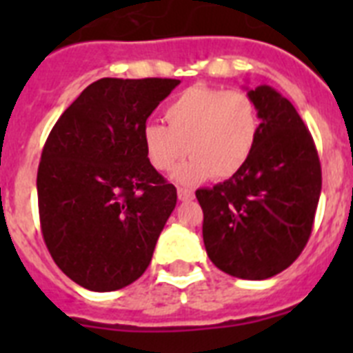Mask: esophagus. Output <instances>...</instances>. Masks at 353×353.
Listing matches in <instances>:
<instances>
[{"instance_id":"1","label":"esophagus","mask_w":353,"mask_h":353,"mask_svg":"<svg viewBox=\"0 0 353 353\" xmlns=\"http://www.w3.org/2000/svg\"><path fill=\"white\" fill-rule=\"evenodd\" d=\"M179 199L180 201H191L194 199V192L189 191V189H183V187H179Z\"/></svg>"}]
</instances>
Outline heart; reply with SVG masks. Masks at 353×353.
I'll use <instances>...</instances> for the list:
<instances>
[{"label":"heart","instance_id":"1","mask_svg":"<svg viewBox=\"0 0 353 353\" xmlns=\"http://www.w3.org/2000/svg\"><path fill=\"white\" fill-rule=\"evenodd\" d=\"M166 125L146 123L141 143L150 166L170 171L187 154L192 157L173 176L192 185L208 176L232 179L248 164L260 132L258 108L240 90L207 84L189 86L164 109Z\"/></svg>","mask_w":353,"mask_h":353}]
</instances>
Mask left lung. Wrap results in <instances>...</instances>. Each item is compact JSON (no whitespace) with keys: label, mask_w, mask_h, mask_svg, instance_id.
I'll list each match as a JSON object with an SVG mask.
<instances>
[{"label":"left lung","mask_w":353,"mask_h":353,"mask_svg":"<svg viewBox=\"0 0 353 353\" xmlns=\"http://www.w3.org/2000/svg\"><path fill=\"white\" fill-rule=\"evenodd\" d=\"M248 90L260 132L248 164L212 189H198L203 242L212 263L260 281L288 269L307 244L322 191L310 130L288 99L261 84Z\"/></svg>","instance_id":"left-lung-1"}]
</instances>
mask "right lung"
Listing matches in <instances>:
<instances>
[{
  "label": "right lung",
  "mask_w": 353,
  "mask_h": 353,
  "mask_svg": "<svg viewBox=\"0 0 353 353\" xmlns=\"http://www.w3.org/2000/svg\"><path fill=\"white\" fill-rule=\"evenodd\" d=\"M179 79L92 83L56 121L42 150L37 192L54 263L92 292L143 276L176 189L150 166L141 130Z\"/></svg>",
  "instance_id": "1"
}]
</instances>
